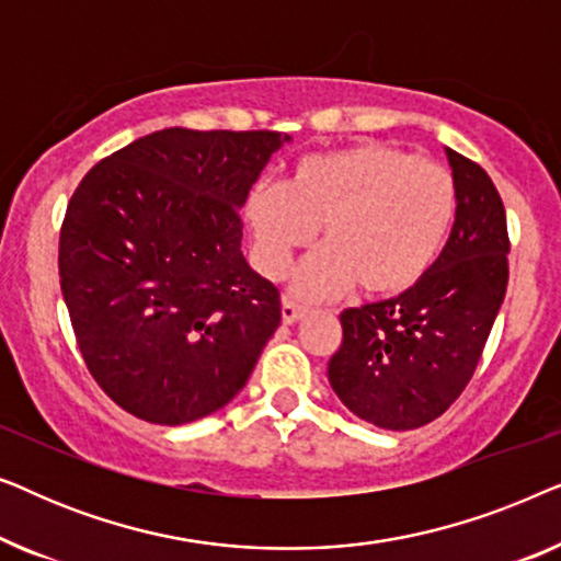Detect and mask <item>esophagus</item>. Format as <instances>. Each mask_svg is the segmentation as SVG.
Wrapping results in <instances>:
<instances>
[{
  "mask_svg": "<svg viewBox=\"0 0 561 561\" xmlns=\"http://www.w3.org/2000/svg\"><path fill=\"white\" fill-rule=\"evenodd\" d=\"M304 313H306L304 306H298V304H294V301H283V306H280V319H283V324H296L298 319H304Z\"/></svg>",
  "mask_w": 561,
  "mask_h": 561,
  "instance_id": "1",
  "label": "esophagus"
}]
</instances>
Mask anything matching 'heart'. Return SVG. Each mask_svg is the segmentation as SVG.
<instances>
[{
    "label": "heart",
    "mask_w": 561,
    "mask_h": 561,
    "mask_svg": "<svg viewBox=\"0 0 561 561\" xmlns=\"http://www.w3.org/2000/svg\"><path fill=\"white\" fill-rule=\"evenodd\" d=\"M455 209V181L442 165L386 142H357L298 160L286 186L257 183L244 225L265 278H280L321 227L324 248L290 280L296 296L332 298L355 283L365 296H398L432 267Z\"/></svg>",
    "instance_id": "obj_1"
}]
</instances>
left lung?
<instances>
[{"label":"left lung","instance_id":"1","mask_svg":"<svg viewBox=\"0 0 561 561\" xmlns=\"http://www.w3.org/2000/svg\"><path fill=\"white\" fill-rule=\"evenodd\" d=\"M457 211L424 278L401 296L342 311L329 382L367 424L409 432L442 416L470 382L508 286L501 194L478 163L447 148Z\"/></svg>","mask_w":561,"mask_h":561}]
</instances>
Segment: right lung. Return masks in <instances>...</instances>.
<instances>
[{
	"label": "right lung",
	"mask_w": 561,
	"mask_h": 561,
	"mask_svg": "<svg viewBox=\"0 0 561 561\" xmlns=\"http://www.w3.org/2000/svg\"><path fill=\"white\" fill-rule=\"evenodd\" d=\"M288 135L168 127L83 175L58 271L76 342L114 403L160 426L240 393L280 324L242 255L240 209Z\"/></svg>",
	"instance_id": "1"
}]
</instances>
